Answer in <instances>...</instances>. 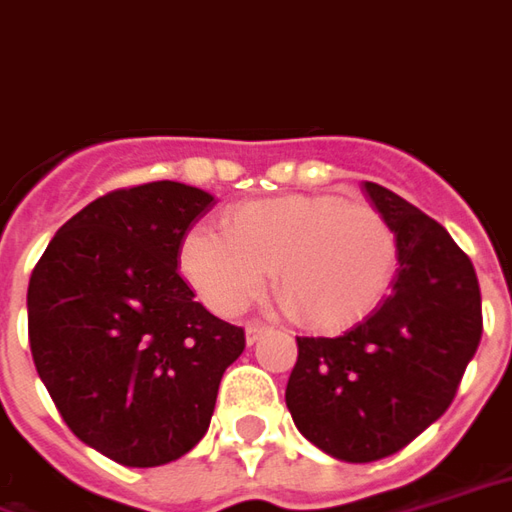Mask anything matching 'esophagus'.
I'll return each mask as SVG.
<instances>
[{
  "label": "esophagus",
  "instance_id": "obj_1",
  "mask_svg": "<svg viewBox=\"0 0 512 512\" xmlns=\"http://www.w3.org/2000/svg\"><path fill=\"white\" fill-rule=\"evenodd\" d=\"M270 333V327H267V324L264 322H248L245 324V341L251 343H256V341H261V335H267Z\"/></svg>",
  "mask_w": 512,
  "mask_h": 512
}]
</instances>
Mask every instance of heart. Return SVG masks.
Listing matches in <instances>:
<instances>
[{"instance_id": "1", "label": "heart", "mask_w": 512, "mask_h": 512, "mask_svg": "<svg viewBox=\"0 0 512 512\" xmlns=\"http://www.w3.org/2000/svg\"><path fill=\"white\" fill-rule=\"evenodd\" d=\"M179 270L220 316H237L267 286L311 330L341 333L384 300L398 270V234L371 204L341 196H275L223 215V234L190 231Z\"/></svg>"}]
</instances>
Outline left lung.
<instances>
[{"instance_id":"obj_1","label":"left lung","mask_w":512,"mask_h":512,"mask_svg":"<svg viewBox=\"0 0 512 512\" xmlns=\"http://www.w3.org/2000/svg\"><path fill=\"white\" fill-rule=\"evenodd\" d=\"M365 193L398 234L390 294L338 338H297L286 384L300 434L349 464L398 453L436 423L483 335L475 267L445 226L376 182Z\"/></svg>"}]
</instances>
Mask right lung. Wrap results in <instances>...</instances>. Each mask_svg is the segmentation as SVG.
<instances>
[{
    "label": "right lung",
    "instance_id": "add662e5",
    "mask_svg": "<svg viewBox=\"0 0 512 512\" xmlns=\"http://www.w3.org/2000/svg\"><path fill=\"white\" fill-rule=\"evenodd\" d=\"M215 196L147 182L67 220L29 278V346L67 428L122 466H160L199 445L220 379L245 349L177 270Z\"/></svg>",
    "mask_w": 512,
    "mask_h": 512
}]
</instances>
